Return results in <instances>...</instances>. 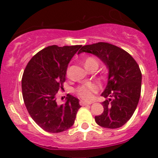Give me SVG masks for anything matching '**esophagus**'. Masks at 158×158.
Returning a JSON list of instances; mask_svg holds the SVG:
<instances>
[{"mask_svg": "<svg viewBox=\"0 0 158 158\" xmlns=\"http://www.w3.org/2000/svg\"><path fill=\"white\" fill-rule=\"evenodd\" d=\"M93 102H85V101H80V105L81 106H87V105H91Z\"/></svg>", "mask_w": 158, "mask_h": 158, "instance_id": "obj_1", "label": "esophagus"}]
</instances>
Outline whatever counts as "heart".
<instances>
[{
    "instance_id": "heart-1",
    "label": "heart",
    "mask_w": 158,
    "mask_h": 158,
    "mask_svg": "<svg viewBox=\"0 0 158 158\" xmlns=\"http://www.w3.org/2000/svg\"><path fill=\"white\" fill-rule=\"evenodd\" d=\"M93 63L98 64V62L94 58L88 57L85 61V66ZM98 88L99 84L98 82H88V83L79 86L76 89V93L78 96L80 97L82 99L88 101L93 98L94 94L98 91Z\"/></svg>"
}]
</instances>
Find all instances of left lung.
<instances>
[{
    "label": "left lung",
    "mask_w": 158,
    "mask_h": 158,
    "mask_svg": "<svg viewBox=\"0 0 158 158\" xmlns=\"http://www.w3.org/2000/svg\"><path fill=\"white\" fill-rule=\"evenodd\" d=\"M94 55L108 69V82L102 96L109 100L102 102L104 112L95 116L101 127L115 129L127 123L135 111L142 86L139 65L128 52L112 44L98 42L82 46L79 54Z\"/></svg>",
    "instance_id": "left-lung-1"
}]
</instances>
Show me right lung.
<instances>
[{"label": "right lung", "instance_id": "obj_1", "mask_svg": "<svg viewBox=\"0 0 158 158\" xmlns=\"http://www.w3.org/2000/svg\"><path fill=\"white\" fill-rule=\"evenodd\" d=\"M82 45H50L31 58L23 72L22 93L31 118L45 131L59 133L74 124L79 101L67 95L64 103L56 102V93L63 89L69 62Z\"/></svg>", "mask_w": 158, "mask_h": 158}]
</instances>
